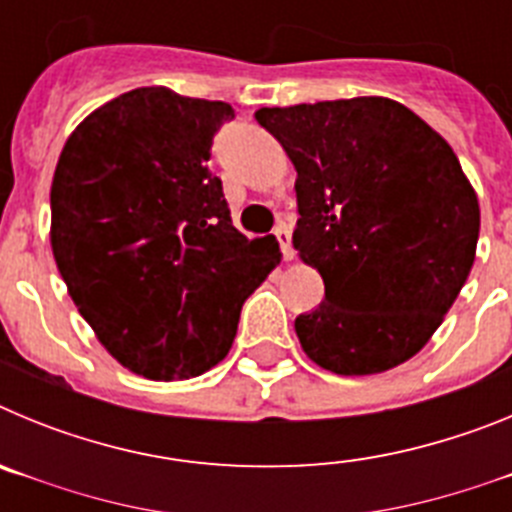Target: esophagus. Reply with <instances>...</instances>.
Returning a JSON list of instances; mask_svg holds the SVG:
<instances>
[{
	"label": "esophagus",
	"mask_w": 512,
	"mask_h": 512,
	"mask_svg": "<svg viewBox=\"0 0 512 512\" xmlns=\"http://www.w3.org/2000/svg\"><path fill=\"white\" fill-rule=\"evenodd\" d=\"M274 238L279 241L284 259H292V256H295V248H292V230H289V225H277V228H274Z\"/></svg>",
	"instance_id": "1"
}]
</instances>
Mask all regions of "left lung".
Wrapping results in <instances>:
<instances>
[{"mask_svg":"<svg viewBox=\"0 0 512 512\" xmlns=\"http://www.w3.org/2000/svg\"><path fill=\"white\" fill-rule=\"evenodd\" d=\"M256 120L295 164L292 243L325 284L295 320L305 354L343 377L408 361L474 264L479 202L456 153L387 97L261 107Z\"/></svg>","mask_w":512,"mask_h":512,"instance_id":"obj_1","label":"left lung"}]
</instances>
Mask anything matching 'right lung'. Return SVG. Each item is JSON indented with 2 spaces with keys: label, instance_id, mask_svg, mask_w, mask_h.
<instances>
[{
  "label": "right lung",
  "instance_id": "right-lung-1",
  "mask_svg": "<svg viewBox=\"0 0 512 512\" xmlns=\"http://www.w3.org/2000/svg\"><path fill=\"white\" fill-rule=\"evenodd\" d=\"M233 117L225 102L140 87L94 110L58 158V271L99 343L140 377H200L223 361L243 302L282 259L274 235L233 228L207 164Z\"/></svg>",
  "mask_w": 512,
  "mask_h": 512
}]
</instances>
